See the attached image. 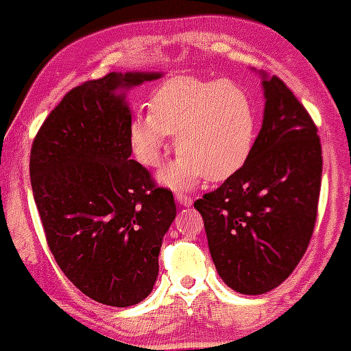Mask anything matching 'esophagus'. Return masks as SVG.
I'll return each instance as SVG.
<instances>
[{
  "label": "esophagus",
  "instance_id": "34e87169",
  "mask_svg": "<svg viewBox=\"0 0 351 351\" xmlns=\"http://www.w3.org/2000/svg\"><path fill=\"white\" fill-rule=\"evenodd\" d=\"M176 198H177V202H179L182 206H190V205H192V202H193L192 197L184 195V193H176Z\"/></svg>",
  "mask_w": 351,
  "mask_h": 351
}]
</instances>
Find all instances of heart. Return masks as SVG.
<instances>
[{"mask_svg": "<svg viewBox=\"0 0 351 351\" xmlns=\"http://www.w3.org/2000/svg\"><path fill=\"white\" fill-rule=\"evenodd\" d=\"M257 115L244 88L229 80L176 76L151 96L148 114L130 125L136 158L158 167L176 135L177 161L159 179L172 189H189L202 177L219 182L236 174L254 149Z\"/></svg>", "mask_w": 351, "mask_h": 351, "instance_id": "obj_1", "label": "heart"}]
</instances>
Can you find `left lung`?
<instances>
[{"label":"left lung","instance_id":"obj_1","mask_svg":"<svg viewBox=\"0 0 351 351\" xmlns=\"http://www.w3.org/2000/svg\"><path fill=\"white\" fill-rule=\"evenodd\" d=\"M263 76L265 110L236 174L193 203L224 283L263 295L291 275L313 236L322 179L317 127L280 77Z\"/></svg>","mask_w":351,"mask_h":351}]
</instances>
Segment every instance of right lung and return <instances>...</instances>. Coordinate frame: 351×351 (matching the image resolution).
Masks as SVG:
<instances>
[{"mask_svg":"<svg viewBox=\"0 0 351 351\" xmlns=\"http://www.w3.org/2000/svg\"><path fill=\"white\" fill-rule=\"evenodd\" d=\"M161 73H109L64 94L34 138L30 184L56 263L90 300L138 304L158 278L172 192L132 156L123 93Z\"/></svg>","mask_w":351,"mask_h":351,"instance_id":"right-lung-1","label":"right lung"}]
</instances>
